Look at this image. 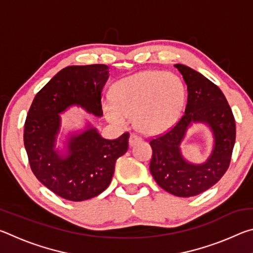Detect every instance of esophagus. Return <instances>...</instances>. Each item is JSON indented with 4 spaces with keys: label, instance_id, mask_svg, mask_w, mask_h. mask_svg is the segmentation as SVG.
Returning a JSON list of instances; mask_svg holds the SVG:
<instances>
[{
    "label": "esophagus",
    "instance_id": "obj_1",
    "mask_svg": "<svg viewBox=\"0 0 253 253\" xmlns=\"http://www.w3.org/2000/svg\"><path fill=\"white\" fill-rule=\"evenodd\" d=\"M140 140H142V137L136 135V134H131L130 137H129V145H130V146H132V145H135L136 143L140 142Z\"/></svg>",
    "mask_w": 253,
    "mask_h": 253
}]
</instances>
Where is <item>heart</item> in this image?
I'll return each instance as SVG.
<instances>
[{
    "label": "heart",
    "mask_w": 253,
    "mask_h": 253,
    "mask_svg": "<svg viewBox=\"0 0 253 253\" xmlns=\"http://www.w3.org/2000/svg\"><path fill=\"white\" fill-rule=\"evenodd\" d=\"M114 102L104 106L106 118L118 127L134 117L137 129L146 135L169 130L185 104V87L177 76L164 71H140L114 87Z\"/></svg>",
    "instance_id": "1"
}]
</instances>
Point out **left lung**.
Here are the masks:
<instances>
[{
  "label": "left lung",
  "mask_w": 253,
  "mask_h": 253,
  "mask_svg": "<svg viewBox=\"0 0 253 253\" xmlns=\"http://www.w3.org/2000/svg\"><path fill=\"white\" fill-rule=\"evenodd\" d=\"M174 67L187 85L185 114L168 132L149 142L153 149L149 169L163 190L190 198L212 187L229 169L235 143V122L228 100L216 84L190 67L179 63ZM193 122L207 123L214 138L211 155L202 165L187 162L179 148Z\"/></svg>",
  "instance_id": "1"
}]
</instances>
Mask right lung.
Masks as SVG:
<instances>
[{
	"mask_svg": "<svg viewBox=\"0 0 253 253\" xmlns=\"http://www.w3.org/2000/svg\"><path fill=\"white\" fill-rule=\"evenodd\" d=\"M106 65L69 66L37 93L24 124V147L36 177L62 199L80 202L99 195L111 182L115 163L128 149L129 132L105 139L88 124L67 139L66 154L55 149L60 114L71 106L102 116L101 92L108 80Z\"/></svg>",
	"mask_w": 253,
	"mask_h": 253,
	"instance_id": "1",
	"label": "right lung"
}]
</instances>
